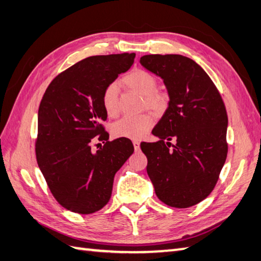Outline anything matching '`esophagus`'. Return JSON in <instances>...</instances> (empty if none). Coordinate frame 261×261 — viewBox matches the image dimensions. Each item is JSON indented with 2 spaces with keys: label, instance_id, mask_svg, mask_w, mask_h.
Instances as JSON below:
<instances>
[{
  "label": "esophagus",
  "instance_id": "obj_1",
  "mask_svg": "<svg viewBox=\"0 0 261 261\" xmlns=\"http://www.w3.org/2000/svg\"><path fill=\"white\" fill-rule=\"evenodd\" d=\"M132 142H134V147H135L136 150H139V149H140V141L139 140H134Z\"/></svg>",
  "mask_w": 261,
  "mask_h": 261
}]
</instances>
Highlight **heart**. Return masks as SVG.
<instances>
[{
	"mask_svg": "<svg viewBox=\"0 0 261 261\" xmlns=\"http://www.w3.org/2000/svg\"><path fill=\"white\" fill-rule=\"evenodd\" d=\"M121 84L141 95L142 108H147L156 113H162L167 109L169 104L168 93L157 88V80L150 71L136 68L122 79ZM102 105L110 118H115L119 114V93L115 84L105 87L102 94ZM152 124L153 119L149 113L124 116L113 124L112 134L116 138L141 139L148 134Z\"/></svg>",
	"mask_w": 261,
	"mask_h": 261,
	"instance_id": "1",
	"label": "heart"
}]
</instances>
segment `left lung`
<instances>
[{"mask_svg":"<svg viewBox=\"0 0 261 261\" xmlns=\"http://www.w3.org/2000/svg\"><path fill=\"white\" fill-rule=\"evenodd\" d=\"M143 67L158 75L169 94L168 109L152 135L141 142L147 173L160 201L191 207L218 182L228 154V114L218 88L201 66L181 55H146ZM176 143L171 149L170 141Z\"/></svg>","mask_w":261,"mask_h":261,"instance_id":"obj_1","label":"left lung"}]
</instances>
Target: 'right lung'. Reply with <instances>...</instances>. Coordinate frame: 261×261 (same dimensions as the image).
Segmentation results:
<instances>
[{
    "instance_id": "right-lung-1",
    "label": "right lung",
    "mask_w": 261,
    "mask_h": 261,
    "mask_svg": "<svg viewBox=\"0 0 261 261\" xmlns=\"http://www.w3.org/2000/svg\"><path fill=\"white\" fill-rule=\"evenodd\" d=\"M135 57L124 53L83 59L55 77L39 105L37 163L53 196L74 213L91 214L108 204L115 173L135 151L127 138L109 141L102 124L108 118L103 91ZM95 140L106 143L94 153Z\"/></svg>"
}]
</instances>
